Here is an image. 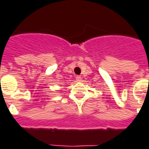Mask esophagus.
I'll return each mask as SVG.
<instances>
[{
    "instance_id": "esophagus-1",
    "label": "esophagus",
    "mask_w": 149,
    "mask_h": 149,
    "mask_svg": "<svg viewBox=\"0 0 149 149\" xmlns=\"http://www.w3.org/2000/svg\"><path fill=\"white\" fill-rule=\"evenodd\" d=\"M81 79H82V78H81V77H80V76H77V77H76V80H77V81H80Z\"/></svg>"
}]
</instances>
